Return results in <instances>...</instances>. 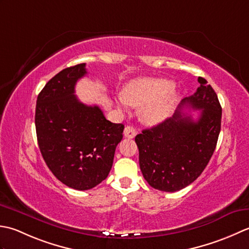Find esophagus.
Wrapping results in <instances>:
<instances>
[{
    "label": "esophagus",
    "mask_w": 249,
    "mask_h": 249,
    "mask_svg": "<svg viewBox=\"0 0 249 249\" xmlns=\"http://www.w3.org/2000/svg\"><path fill=\"white\" fill-rule=\"evenodd\" d=\"M124 138H128V139H133L134 136L136 135V131L135 129L133 128V126H125L124 128Z\"/></svg>",
    "instance_id": "esophagus-1"
}]
</instances>
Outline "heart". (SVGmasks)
<instances>
[{
	"instance_id": "1",
	"label": "heart",
	"mask_w": 249,
	"mask_h": 249,
	"mask_svg": "<svg viewBox=\"0 0 249 249\" xmlns=\"http://www.w3.org/2000/svg\"><path fill=\"white\" fill-rule=\"evenodd\" d=\"M121 99V106H141V119L147 124H156L170 115L178 99V92L169 79L140 78L125 86Z\"/></svg>"
}]
</instances>
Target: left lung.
<instances>
[{
    "label": "left lung",
    "mask_w": 249,
    "mask_h": 249,
    "mask_svg": "<svg viewBox=\"0 0 249 249\" xmlns=\"http://www.w3.org/2000/svg\"><path fill=\"white\" fill-rule=\"evenodd\" d=\"M196 93L181 101L173 117L135 136L139 160L146 181L155 189L174 192L194 182L216 148L221 126L217 94L203 77ZM185 107L201 110L196 121L182 116Z\"/></svg>",
    "instance_id": "8db88e82"
}]
</instances>
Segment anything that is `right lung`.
<instances>
[{"label":"right lung","instance_id":"1","mask_svg":"<svg viewBox=\"0 0 249 249\" xmlns=\"http://www.w3.org/2000/svg\"><path fill=\"white\" fill-rule=\"evenodd\" d=\"M86 74V63L61 71L39 92L35 109L40 154L53 174L76 190L93 188L107 177L124 129L75 95Z\"/></svg>","mask_w":249,"mask_h":249}]
</instances>
